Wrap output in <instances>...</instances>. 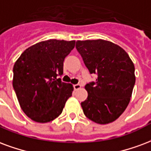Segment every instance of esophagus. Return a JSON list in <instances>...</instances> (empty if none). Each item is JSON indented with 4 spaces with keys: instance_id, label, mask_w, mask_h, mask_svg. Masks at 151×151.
<instances>
[{
    "instance_id": "34e87169",
    "label": "esophagus",
    "mask_w": 151,
    "mask_h": 151,
    "mask_svg": "<svg viewBox=\"0 0 151 151\" xmlns=\"http://www.w3.org/2000/svg\"><path fill=\"white\" fill-rule=\"evenodd\" d=\"M81 87V86L80 84H75L73 85V88H74V90H79L80 88Z\"/></svg>"
}]
</instances>
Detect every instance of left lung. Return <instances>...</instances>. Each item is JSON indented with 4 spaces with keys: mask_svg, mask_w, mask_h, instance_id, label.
<instances>
[{
    "mask_svg": "<svg viewBox=\"0 0 151 151\" xmlns=\"http://www.w3.org/2000/svg\"><path fill=\"white\" fill-rule=\"evenodd\" d=\"M76 49L96 81L86 85L84 114L98 124L115 121L127 109L135 84L134 65L125 50L101 39L78 41Z\"/></svg>",
    "mask_w": 151,
    "mask_h": 151,
    "instance_id": "obj_1",
    "label": "left lung"
}]
</instances>
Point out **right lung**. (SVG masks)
<instances>
[{
    "mask_svg": "<svg viewBox=\"0 0 151 151\" xmlns=\"http://www.w3.org/2000/svg\"><path fill=\"white\" fill-rule=\"evenodd\" d=\"M75 41L48 40L33 45L13 65V86L21 108L33 121L45 123L62 112L73 87L62 82L63 62Z\"/></svg>",
    "mask_w": 151,
    "mask_h": 151,
    "instance_id": "obj_1",
    "label": "right lung"
}]
</instances>
